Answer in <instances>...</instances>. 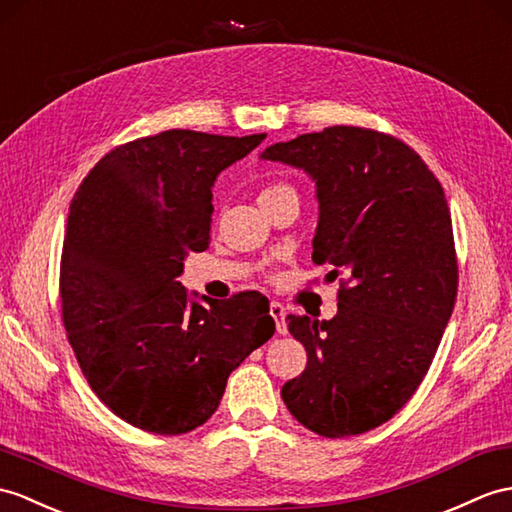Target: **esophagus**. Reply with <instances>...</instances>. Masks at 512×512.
<instances>
[{
	"instance_id": "obj_1",
	"label": "esophagus",
	"mask_w": 512,
	"mask_h": 512,
	"mask_svg": "<svg viewBox=\"0 0 512 512\" xmlns=\"http://www.w3.org/2000/svg\"><path fill=\"white\" fill-rule=\"evenodd\" d=\"M270 314H272V318H275L279 334L281 336L288 334V325H285V307L281 303H277V301H272L270 303Z\"/></svg>"
}]
</instances>
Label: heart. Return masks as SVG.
<instances>
[{"instance_id":"obj_1","label":"heart","mask_w":512,"mask_h":512,"mask_svg":"<svg viewBox=\"0 0 512 512\" xmlns=\"http://www.w3.org/2000/svg\"><path fill=\"white\" fill-rule=\"evenodd\" d=\"M283 194H294V189L290 185L285 183H277V185H268L259 192V202L261 200H270V198H277V196H283Z\"/></svg>"}]
</instances>
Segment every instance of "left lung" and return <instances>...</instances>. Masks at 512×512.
Listing matches in <instances>:
<instances>
[{"label":"left lung","instance_id":"8db88e82","mask_svg":"<svg viewBox=\"0 0 512 512\" xmlns=\"http://www.w3.org/2000/svg\"><path fill=\"white\" fill-rule=\"evenodd\" d=\"M259 159L312 178V259L349 275L334 318L288 316L307 366L281 397L320 436L373 430L419 388L454 310L458 266L443 187L410 146L358 126L279 141Z\"/></svg>","mask_w":512,"mask_h":512}]
</instances>
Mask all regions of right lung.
Listing matches in <instances>:
<instances>
[{
	"label": "right lung",
	"mask_w": 512,
	"mask_h": 512,
	"mask_svg": "<svg viewBox=\"0 0 512 512\" xmlns=\"http://www.w3.org/2000/svg\"><path fill=\"white\" fill-rule=\"evenodd\" d=\"M266 135L165 130L106 154L69 207L63 320L106 408L139 430L185 434L218 410L229 375L275 334L268 299L218 301L176 279L209 246L222 170Z\"/></svg>",
	"instance_id": "1"
}]
</instances>
